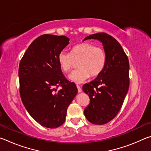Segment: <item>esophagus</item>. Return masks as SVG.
<instances>
[{"mask_svg": "<svg viewBox=\"0 0 151 151\" xmlns=\"http://www.w3.org/2000/svg\"><path fill=\"white\" fill-rule=\"evenodd\" d=\"M76 87H77V88H78V93H81L82 92V88H81V87L79 85H76Z\"/></svg>", "mask_w": 151, "mask_h": 151, "instance_id": "esophagus-1", "label": "esophagus"}]
</instances>
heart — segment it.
Segmentation results:
<instances>
[{
	"label": "heart",
	"instance_id": "obj_1",
	"mask_svg": "<svg viewBox=\"0 0 151 151\" xmlns=\"http://www.w3.org/2000/svg\"><path fill=\"white\" fill-rule=\"evenodd\" d=\"M78 62V69L69 75L76 83H83L90 77H95L103 72L106 63V54L104 48L92 43L83 42L72 48L70 53L61 51L58 63L64 73H68Z\"/></svg>",
	"mask_w": 151,
	"mask_h": 151
}]
</instances>
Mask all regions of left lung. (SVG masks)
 <instances>
[{
  "label": "left lung",
  "mask_w": 151,
  "mask_h": 151,
  "mask_svg": "<svg viewBox=\"0 0 151 151\" xmlns=\"http://www.w3.org/2000/svg\"><path fill=\"white\" fill-rule=\"evenodd\" d=\"M91 39L103 43L106 63L100 75L83 86L90 98L84 113L91 123L101 125L113 119L121 109L129 88V62L121 45L112 36L99 32L84 40Z\"/></svg>",
  "instance_id": "1"
}]
</instances>
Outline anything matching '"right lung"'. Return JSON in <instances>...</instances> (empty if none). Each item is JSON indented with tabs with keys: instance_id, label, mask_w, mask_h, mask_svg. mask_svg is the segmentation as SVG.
Here are the masks:
<instances>
[{
	"instance_id": "right-lung-1",
	"label": "right lung",
	"mask_w": 151,
	"mask_h": 151,
	"mask_svg": "<svg viewBox=\"0 0 151 151\" xmlns=\"http://www.w3.org/2000/svg\"><path fill=\"white\" fill-rule=\"evenodd\" d=\"M65 36L42 35L36 39L20 60V98L38 123L54 129L65 121L66 111L77 94L74 83L64 76L58 55L69 44ZM60 86L61 88L57 90Z\"/></svg>"
}]
</instances>
